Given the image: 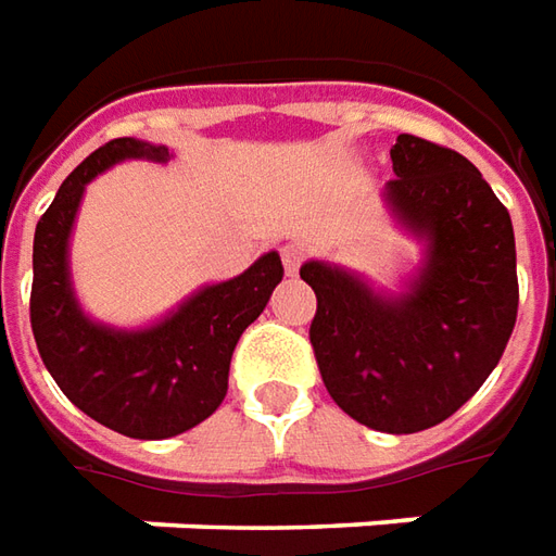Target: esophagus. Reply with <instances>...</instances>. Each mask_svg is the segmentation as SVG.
<instances>
[{
  "instance_id": "esophagus-1",
  "label": "esophagus",
  "mask_w": 556,
  "mask_h": 556,
  "mask_svg": "<svg viewBox=\"0 0 556 556\" xmlns=\"http://www.w3.org/2000/svg\"><path fill=\"white\" fill-rule=\"evenodd\" d=\"M279 255H282V264H286V274H298V267L304 262V247L301 243H286L279 249Z\"/></svg>"
}]
</instances>
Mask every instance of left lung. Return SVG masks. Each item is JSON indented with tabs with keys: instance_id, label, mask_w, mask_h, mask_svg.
<instances>
[{
	"instance_id": "obj_1",
	"label": "left lung",
	"mask_w": 556,
	"mask_h": 556,
	"mask_svg": "<svg viewBox=\"0 0 556 556\" xmlns=\"http://www.w3.org/2000/svg\"><path fill=\"white\" fill-rule=\"evenodd\" d=\"M383 198L426 243L405 294L374 292L338 264L307 262L309 343L328 395L368 429L410 435L466 405L500 365L517 319L511 215L459 151L402 134Z\"/></svg>"
}]
</instances>
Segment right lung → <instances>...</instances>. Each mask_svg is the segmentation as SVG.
<instances>
[{"instance_id": "obj_1", "label": "right lung", "mask_w": 556, "mask_h": 556, "mask_svg": "<svg viewBox=\"0 0 556 556\" xmlns=\"http://www.w3.org/2000/svg\"><path fill=\"white\" fill-rule=\"evenodd\" d=\"M130 157L167 164V146L134 136L105 142L60 185L33 240L29 323L56 387L90 420L127 438L182 435L225 402L233 346L282 279L277 252H267L228 282L203 286L146 328L93 323L72 292L70 237L90 179Z\"/></svg>"}]
</instances>
